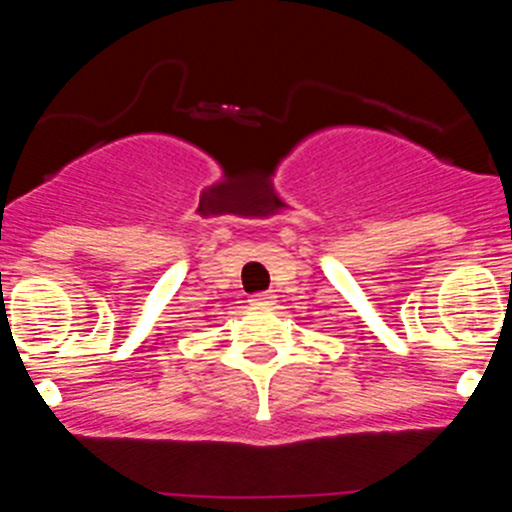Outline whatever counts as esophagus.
I'll use <instances>...</instances> for the list:
<instances>
[{
	"label": "esophagus",
	"instance_id": "esophagus-1",
	"mask_svg": "<svg viewBox=\"0 0 512 512\" xmlns=\"http://www.w3.org/2000/svg\"><path fill=\"white\" fill-rule=\"evenodd\" d=\"M251 302L253 307H269V305H274V295H271V292H256V295H251Z\"/></svg>",
	"mask_w": 512,
	"mask_h": 512
}]
</instances>
